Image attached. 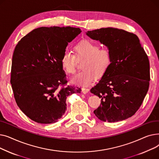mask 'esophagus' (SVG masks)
I'll return each instance as SVG.
<instances>
[{"label":"esophagus","instance_id":"esophagus-1","mask_svg":"<svg viewBox=\"0 0 159 159\" xmlns=\"http://www.w3.org/2000/svg\"><path fill=\"white\" fill-rule=\"evenodd\" d=\"M89 91V89L88 88H82V92L83 93H84V94L88 93Z\"/></svg>","mask_w":159,"mask_h":159}]
</instances>
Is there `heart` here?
<instances>
[{
    "instance_id": "obj_1",
    "label": "heart",
    "mask_w": 159,
    "mask_h": 159,
    "mask_svg": "<svg viewBox=\"0 0 159 159\" xmlns=\"http://www.w3.org/2000/svg\"><path fill=\"white\" fill-rule=\"evenodd\" d=\"M97 43L89 40H83L75 45V55L69 51H65L61 57L62 69L69 74H73L76 70L77 59L84 58L81 65L82 71L71 79L72 84L79 86H88L95 77H103L109 70L112 57L110 50L100 49Z\"/></svg>"
}]
</instances>
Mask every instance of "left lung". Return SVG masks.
I'll return each mask as SVG.
<instances>
[{"instance_id": "8db88e82", "label": "left lung", "mask_w": 159, "mask_h": 159, "mask_svg": "<svg viewBox=\"0 0 159 159\" xmlns=\"http://www.w3.org/2000/svg\"><path fill=\"white\" fill-rule=\"evenodd\" d=\"M86 35L107 46L112 57L109 70L90 90L101 98L94 114L108 122L131 117L143 103L150 80L149 59L139 39L113 28L88 31Z\"/></svg>"}]
</instances>
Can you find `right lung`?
Here are the masks:
<instances>
[{
	"instance_id": "1",
	"label": "right lung",
	"mask_w": 159,
	"mask_h": 159,
	"mask_svg": "<svg viewBox=\"0 0 159 159\" xmlns=\"http://www.w3.org/2000/svg\"><path fill=\"white\" fill-rule=\"evenodd\" d=\"M79 28L41 27L16 44L10 82L16 104L27 116L40 124L55 123L66 110V98L81 89L67 86L61 57Z\"/></svg>"
}]
</instances>
